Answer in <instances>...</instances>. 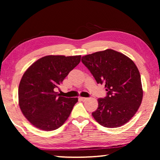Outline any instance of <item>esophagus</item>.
Masks as SVG:
<instances>
[{
    "mask_svg": "<svg viewBox=\"0 0 160 160\" xmlns=\"http://www.w3.org/2000/svg\"><path fill=\"white\" fill-rule=\"evenodd\" d=\"M80 99L82 100V102H85L88 99V98H86V97H80Z\"/></svg>",
    "mask_w": 160,
    "mask_h": 160,
    "instance_id": "obj_1",
    "label": "esophagus"
}]
</instances>
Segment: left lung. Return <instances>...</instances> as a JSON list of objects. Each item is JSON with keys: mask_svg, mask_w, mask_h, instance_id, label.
<instances>
[{"mask_svg": "<svg viewBox=\"0 0 160 160\" xmlns=\"http://www.w3.org/2000/svg\"><path fill=\"white\" fill-rule=\"evenodd\" d=\"M82 62L98 84H104L107 96L98 99L92 115L100 125L117 128L131 120L141 104L143 91L139 70L134 62L113 49L82 57Z\"/></svg>", "mask_w": 160, "mask_h": 160, "instance_id": "left-lung-1", "label": "left lung"}]
</instances>
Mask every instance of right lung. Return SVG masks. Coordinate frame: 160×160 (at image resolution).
Here are the masks:
<instances>
[{
  "instance_id": "add662e5",
  "label": "right lung",
  "mask_w": 160,
  "mask_h": 160,
  "mask_svg": "<svg viewBox=\"0 0 160 160\" xmlns=\"http://www.w3.org/2000/svg\"><path fill=\"white\" fill-rule=\"evenodd\" d=\"M81 56H47L29 67L18 89L19 106L36 128L50 131L69 117L78 98H66L55 90L80 62Z\"/></svg>"
}]
</instances>
